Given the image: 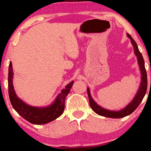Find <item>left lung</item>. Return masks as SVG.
Instances as JSON below:
<instances>
[{
  "label": "left lung",
  "instance_id": "left-lung-1",
  "mask_svg": "<svg viewBox=\"0 0 151 151\" xmlns=\"http://www.w3.org/2000/svg\"><path fill=\"white\" fill-rule=\"evenodd\" d=\"M127 36L130 39H131V43L134 47V52H135V55H137V57L138 63H139L140 70H141L142 82L141 84H140L139 88V90H138L137 94H136L135 98L133 99V101H132L126 108L119 111H112L106 110V109L102 108V107L97 104L96 103L94 102V100H93L91 96L89 88H88L87 93L88 96V99H89L90 106L95 113H96L97 114L100 115H102V116L111 117V118H120V117H124L131 114V113L137 108L140 103H141L144 96H145L146 90H147V73H146L145 65H144V60L143 56H142V53H140V51H139V49H138V47L137 44H136L135 41L133 40V38L131 36V35L127 34Z\"/></svg>",
  "mask_w": 151,
  "mask_h": 151
}]
</instances>
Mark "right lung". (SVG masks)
I'll list each match as a JSON object with an SVG mask.
<instances>
[{
    "mask_svg": "<svg viewBox=\"0 0 151 151\" xmlns=\"http://www.w3.org/2000/svg\"><path fill=\"white\" fill-rule=\"evenodd\" d=\"M14 71L12 69V62L9 63L8 73V91L11 104L15 111L29 122L34 124H45L54 120L60 116L65 110V100L73 86L72 81L63 89L58 95L53 104L46 108L33 107L24 103L16 96L13 86Z\"/></svg>",
    "mask_w": 151,
    "mask_h": 151,
    "instance_id": "1",
    "label": "right lung"
}]
</instances>
